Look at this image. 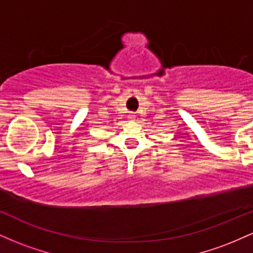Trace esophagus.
Wrapping results in <instances>:
<instances>
[{"mask_svg": "<svg viewBox=\"0 0 253 253\" xmlns=\"http://www.w3.org/2000/svg\"><path fill=\"white\" fill-rule=\"evenodd\" d=\"M129 119H134V114H129Z\"/></svg>", "mask_w": 253, "mask_h": 253, "instance_id": "34e87169", "label": "esophagus"}]
</instances>
